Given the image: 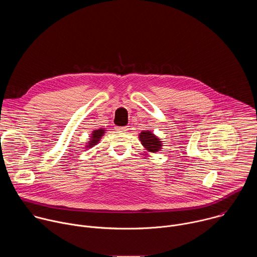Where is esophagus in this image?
Returning a JSON list of instances; mask_svg holds the SVG:
<instances>
[{"label": "esophagus", "instance_id": "34e87169", "mask_svg": "<svg viewBox=\"0 0 257 257\" xmlns=\"http://www.w3.org/2000/svg\"><path fill=\"white\" fill-rule=\"evenodd\" d=\"M116 130H119V131H127L128 128H127V126H124V127H116Z\"/></svg>", "mask_w": 257, "mask_h": 257}]
</instances>
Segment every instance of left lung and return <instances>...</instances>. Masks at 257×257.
I'll list each match as a JSON object with an SVG mask.
<instances>
[{
    "label": "left lung",
    "mask_w": 257,
    "mask_h": 257,
    "mask_svg": "<svg viewBox=\"0 0 257 257\" xmlns=\"http://www.w3.org/2000/svg\"><path fill=\"white\" fill-rule=\"evenodd\" d=\"M139 140L148 153L157 154L163 148V141H161V139L157 135L149 130L142 131L139 134Z\"/></svg>",
    "instance_id": "1"
}]
</instances>
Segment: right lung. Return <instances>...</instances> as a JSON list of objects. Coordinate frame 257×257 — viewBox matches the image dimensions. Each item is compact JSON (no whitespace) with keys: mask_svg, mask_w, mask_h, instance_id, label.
Segmentation results:
<instances>
[{"mask_svg":"<svg viewBox=\"0 0 257 257\" xmlns=\"http://www.w3.org/2000/svg\"><path fill=\"white\" fill-rule=\"evenodd\" d=\"M105 133V130L103 128H99V129H96V130H93L91 132V136L89 138V141L86 143V150L92 148V146L96 145L98 143V141L101 139V137L103 136V134Z\"/></svg>","mask_w":257,"mask_h":257,"instance_id":"right-lung-1","label":"right lung"}]
</instances>
